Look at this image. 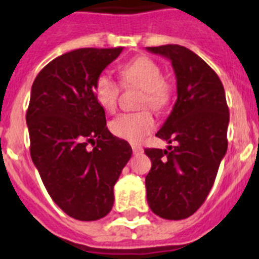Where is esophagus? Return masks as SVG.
<instances>
[{"instance_id": "obj_1", "label": "esophagus", "mask_w": 259, "mask_h": 259, "mask_svg": "<svg viewBox=\"0 0 259 259\" xmlns=\"http://www.w3.org/2000/svg\"><path fill=\"white\" fill-rule=\"evenodd\" d=\"M132 151H134L135 154H140V153H143V148H141L140 145L134 144L132 145Z\"/></svg>"}]
</instances>
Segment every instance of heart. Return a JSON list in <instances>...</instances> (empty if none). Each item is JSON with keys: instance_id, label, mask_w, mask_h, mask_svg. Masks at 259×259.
Instances as JSON below:
<instances>
[{"instance_id": "heart-1", "label": "heart", "mask_w": 259, "mask_h": 259, "mask_svg": "<svg viewBox=\"0 0 259 259\" xmlns=\"http://www.w3.org/2000/svg\"><path fill=\"white\" fill-rule=\"evenodd\" d=\"M121 81L125 86H138L143 90L140 97V106H149L156 111H161L169 105L171 99V88L162 78L161 68L149 57H136L120 68ZM94 94L99 105L107 111H114L118 103L120 88L118 82L101 73L94 82ZM154 128L153 115L148 110L138 112L121 114L110 124L112 134L123 140L138 143Z\"/></svg>"}]
</instances>
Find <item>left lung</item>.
Masks as SVG:
<instances>
[{"label":"left lung","instance_id":"8db88e82","mask_svg":"<svg viewBox=\"0 0 259 259\" xmlns=\"http://www.w3.org/2000/svg\"><path fill=\"white\" fill-rule=\"evenodd\" d=\"M171 63L177 101L157 138L176 147L145 149L147 200L157 216L182 220L203 204L228 148L229 110L223 83L211 66L178 44L147 47Z\"/></svg>","mask_w":259,"mask_h":259}]
</instances>
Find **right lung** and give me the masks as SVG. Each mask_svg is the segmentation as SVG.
Instances as JSON below:
<instances>
[{
	"instance_id": "right-lung-1",
	"label": "right lung",
	"mask_w": 259,
	"mask_h": 259,
	"mask_svg": "<svg viewBox=\"0 0 259 259\" xmlns=\"http://www.w3.org/2000/svg\"><path fill=\"white\" fill-rule=\"evenodd\" d=\"M121 51L79 48L61 55L31 88L26 114L31 158L54 202L81 222L111 211L115 183L132 154L131 145L107 130L93 90Z\"/></svg>"
}]
</instances>
